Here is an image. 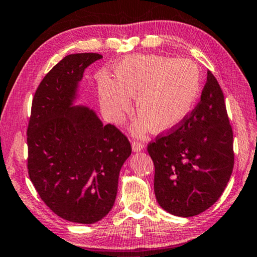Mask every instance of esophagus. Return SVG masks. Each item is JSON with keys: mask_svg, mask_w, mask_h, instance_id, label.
<instances>
[{"mask_svg": "<svg viewBox=\"0 0 257 257\" xmlns=\"http://www.w3.org/2000/svg\"><path fill=\"white\" fill-rule=\"evenodd\" d=\"M145 148V145L143 143H133L132 144V151L135 152V153H139Z\"/></svg>", "mask_w": 257, "mask_h": 257, "instance_id": "1", "label": "esophagus"}]
</instances>
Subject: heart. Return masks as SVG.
<instances>
[{"label":"heart","instance_id":"b5f03b06","mask_svg":"<svg viewBox=\"0 0 257 257\" xmlns=\"http://www.w3.org/2000/svg\"><path fill=\"white\" fill-rule=\"evenodd\" d=\"M116 80L98 81L99 103L107 119L120 124L132 109L139 118L132 133L143 137L152 126L155 133L176 128L190 116L202 92V72L188 59L141 55L124 59L114 69Z\"/></svg>","mask_w":257,"mask_h":257}]
</instances>
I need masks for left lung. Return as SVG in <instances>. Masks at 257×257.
I'll return each instance as SVG.
<instances>
[{
	"mask_svg": "<svg viewBox=\"0 0 257 257\" xmlns=\"http://www.w3.org/2000/svg\"><path fill=\"white\" fill-rule=\"evenodd\" d=\"M154 162L159 205L177 217H193L222 195L234 165L233 132L224 94L207 72L200 101L181 126L147 148Z\"/></svg>",
	"mask_w": 257,
	"mask_h": 257,
	"instance_id": "8db88e82",
	"label": "left lung"
}]
</instances>
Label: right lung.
<instances>
[{"instance_id": "add662e5", "label": "right lung", "mask_w": 257, "mask_h": 257, "mask_svg": "<svg viewBox=\"0 0 257 257\" xmlns=\"http://www.w3.org/2000/svg\"><path fill=\"white\" fill-rule=\"evenodd\" d=\"M103 57H65L44 77L28 128L30 180L40 198L65 220L95 224L112 209L131 145L94 109L77 105L84 69Z\"/></svg>"}]
</instances>
